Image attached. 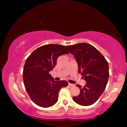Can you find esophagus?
I'll use <instances>...</instances> for the list:
<instances>
[{"mask_svg":"<svg viewBox=\"0 0 127 127\" xmlns=\"http://www.w3.org/2000/svg\"><path fill=\"white\" fill-rule=\"evenodd\" d=\"M68 85L69 86H74V84H72V83H68Z\"/></svg>","mask_w":127,"mask_h":127,"instance_id":"obj_1","label":"esophagus"}]
</instances>
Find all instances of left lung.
<instances>
[{
  "label": "left lung",
  "mask_w": 127,
  "mask_h": 127,
  "mask_svg": "<svg viewBox=\"0 0 127 127\" xmlns=\"http://www.w3.org/2000/svg\"><path fill=\"white\" fill-rule=\"evenodd\" d=\"M74 55L78 66V73L86 82L84 87L77 85L80 94L73 97L75 102L90 106L95 102L104 91L109 79L108 63L94 46L87 43L66 46Z\"/></svg>",
  "instance_id": "8db88e82"
}]
</instances>
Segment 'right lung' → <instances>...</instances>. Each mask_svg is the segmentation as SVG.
Segmentation results:
<instances>
[{"label": "right lung", "instance_id": "right-lung-1", "mask_svg": "<svg viewBox=\"0 0 127 127\" xmlns=\"http://www.w3.org/2000/svg\"><path fill=\"white\" fill-rule=\"evenodd\" d=\"M68 53L65 46L45 45L33 51L26 61L23 82L30 97L38 106H53L58 101L60 90L68 86L65 81H54L49 72L55 67L59 56Z\"/></svg>", "mask_w": 127, "mask_h": 127}]
</instances>
